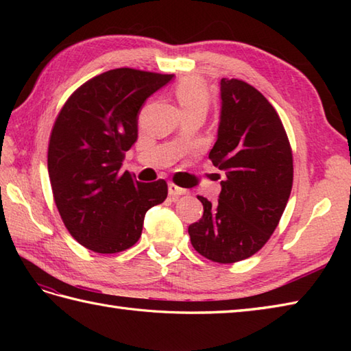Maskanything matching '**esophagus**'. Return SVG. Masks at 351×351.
<instances>
[{
  "label": "esophagus",
  "instance_id": "34e87169",
  "mask_svg": "<svg viewBox=\"0 0 351 351\" xmlns=\"http://www.w3.org/2000/svg\"><path fill=\"white\" fill-rule=\"evenodd\" d=\"M185 193H187V190H184V189H181V187H178V185H175L173 182H170V184H169V195H170L171 197L182 196V195H185Z\"/></svg>",
  "mask_w": 351,
  "mask_h": 351
}]
</instances>
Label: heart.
<instances>
[{
  "instance_id": "1",
  "label": "heart",
  "mask_w": 351,
  "mask_h": 351,
  "mask_svg": "<svg viewBox=\"0 0 351 351\" xmlns=\"http://www.w3.org/2000/svg\"><path fill=\"white\" fill-rule=\"evenodd\" d=\"M175 98L182 113L191 110L206 111L210 107L211 95L208 87L197 78H184L175 86Z\"/></svg>"
}]
</instances>
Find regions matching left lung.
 I'll use <instances>...</instances> for the list:
<instances>
[{
    "label": "left lung",
    "instance_id": "8db88e82",
    "mask_svg": "<svg viewBox=\"0 0 351 351\" xmlns=\"http://www.w3.org/2000/svg\"><path fill=\"white\" fill-rule=\"evenodd\" d=\"M217 141L210 152L225 171L219 200L197 196L204 215L189 226L193 247L206 259L232 264L270 240L293 189V152L279 114L241 80L221 78Z\"/></svg>",
    "mask_w": 351,
    "mask_h": 351
}]
</instances>
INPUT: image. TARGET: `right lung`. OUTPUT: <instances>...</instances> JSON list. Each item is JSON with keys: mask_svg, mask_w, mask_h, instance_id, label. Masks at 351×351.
Returning a JSON list of instances; mask_svg holds the SVG:
<instances>
[{"mask_svg": "<svg viewBox=\"0 0 351 351\" xmlns=\"http://www.w3.org/2000/svg\"><path fill=\"white\" fill-rule=\"evenodd\" d=\"M171 78L131 68L107 71L80 86L56 119L48 146L52 195L66 229L88 250L130 249L146 211L167 197L164 180L138 182L121 167L137 140L141 106Z\"/></svg>", "mask_w": 351, "mask_h": 351, "instance_id": "right-lung-1", "label": "right lung"}]
</instances>
